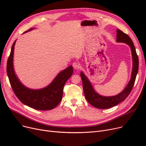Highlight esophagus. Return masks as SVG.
I'll list each match as a JSON object with an SVG mask.
<instances>
[{"label": "esophagus", "instance_id": "obj_1", "mask_svg": "<svg viewBox=\"0 0 146 146\" xmlns=\"http://www.w3.org/2000/svg\"><path fill=\"white\" fill-rule=\"evenodd\" d=\"M73 66L74 67V68L76 69V70H78L80 68V64L77 62H74L73 63Z\"/></svg>", "mask_w": 146, "mask_h": 146}]
</instances>
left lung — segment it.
Instances as JSON below:
<instances>
[{
  "instance_id": "8db88e82",
  "label": "left lung",
  "mask_w": 146,
  "mask_h": 146,
  "mask_svg": "<svg viewBox=\"0 0 146 146\" xmlns=\"http://www.w3.org/2000/svg\"><path fill=\"white\" fill-rule=\"evenodd\" d=\"M116 41L117 42L125 43L129 46L131 48L133 59V68L131 78L126 87L121 92L116 95L111 96H105L99 95L95 91L91 82L87 76L84 74V72L82 71L80 72V76L83 82V92L86 100L91 105L98 109L110 108L124 101L131 92L135 80L138 70H139V58H138L133 42L130 37L121 31V30L117 29Z\"/></svg>"
}]
</instances>
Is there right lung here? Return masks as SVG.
<instances>
[{"label": "right lung", "instance_id": "add662e5", "mask_svg": "<svg viewBox=\"0 0 146 146\" xmlns=\"http://www.w3.org/2000/svg\"><path fill=\"white\" fill-rule=\"evenodd\" d=\"M34 29L31 28L24 34ZM16 41L17 40L12 46L7 63V76L15 95L22 104L33 109L46 111L54 108L62 99L64 85L73 74L72 66L58 73L48 86L38 89L29 88L20 81L14 70L13 54Z\"/></svg>", "mask_w": 146, "mask_h": 146}]
</instances>
